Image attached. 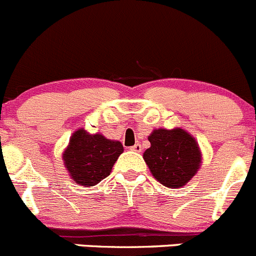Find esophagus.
<instances>
[{
    "label": "esophagus",
    "mask_w": 256,
    "mask_h": 256,
    "mask_svg": "<svg viewBox=\"0 0 256 256\" xmlns=\"http://www.w3.org/2000/svg\"><path fill=\"white\" fill-rule=\"evenodd\" d=\"M130 150H131V152H142V145H140V144H135V145H134V146L130 148Z\"/></svg>",
    "instance_id": "obj_1"
}]
</instances>
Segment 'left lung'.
<instances>
[{"instance_id":"left-lung-1","label":"left lung","mask_w":256,"mask_h":256,"mask_svg":"<svg viewBox=\"0 0 256 256\" xmlns=\"http://www.w3.org/2000/svg\"><path fill=\"white\" fill-rule=\"evenodd\" d=\"M144 160L158 182L169 188L187 184L200 169L202 155L190 134L183 128H156L148 138Z\"/></svg>"}]
</instances>
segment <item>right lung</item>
Segmentation results:
<instances>
[{
  "instance_id": "right-lung-1",
  "label": "right lung",
  "mask_w": 256,
  "mask_h": 256,
  "mask_svg": "<svg viewBox=\"0 0 256 256\" xmlns=\"http://www.w3.org/2000/svg\"><path fill=\"white\" fill-rule=\"evenodd\" d=\"M122 152L120 142L106 139L102 134L90 135L84 128H78L70 136L63 160L74 182L92 187L110 176Z\"/></svg>"
}]
</instances>
